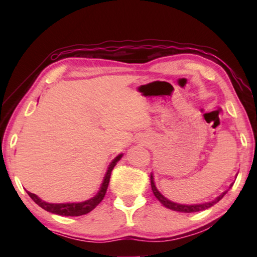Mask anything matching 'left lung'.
<instances>
[{"mask_svg": "<svg viewBox=\"0 0 257 257\" xmlns=\"http://www.w3.org/2000/svg\"><path fill=\"white\" fill-rule=\"evenodd\" d=\"M151 186H152V190H153V194L154 196L159 199V201L163 204L165 207L170 208L172 211H177V212H184V213H193V212H199V211H204L206 210V208H210L211 206L214 205L217 202L220 201L221 198H222L225 194L228 193V190L223 191L222 194L220 195V196H217L214 201L212 202H207V203H202V204H191V205H186V204H179V203H175V202H171L170 199H168L167 197H164L162 194L160 193L156 188V186L154 184V177L153 175L151 173ZM232 185H230L229 188H231Z\"/></svg>", "mask_w": 257, "mask_h": 257, "instance_id": "8db88e82", "label": "left lung"}]
</instances>
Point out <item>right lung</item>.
I'll list each match as a JSON object with an SVG mask.
<instances>
[{"label":"right lung","instance_id":"obj_1","mask_svg":"<svg viewBox=\"0 0 257 257\" xmlns=\"http://www.w3.org/2000/svg\"><path fill=\"white\" fill-rule=\"evenodd\" d=\"M122 158V154H120L116 156V158L112 161L108 165L107 171L104 176L103 182L101 185V188H99L98 193L95 195L93 198L87 199L85 202H79V203H60V204H53V203H47L44 202L43 199H41L37 195H35L33 193H29L27 191L30 198L40 205L42 208H44L45 211L54 213V214L58 215H64V216H79V215H84L89 213L90 211H93L95 207H96L99 203L102 202V199L105 196L108 182H110V178H111V172L113 170V168L115 167V164L118 163V161Z\"/></svg>","mask_w":257,"mask_h":257}]
</instances>
